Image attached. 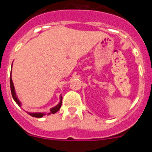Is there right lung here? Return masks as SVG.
<instances>
[{
	"mask_svg": "<svg viewBox=\"0 0 152 152\" xmlns=\"http://www.w3.org/2000/svg\"><path fill=\"white\" fill-rule=\"evenodd\" d=\"M10 90H11V94H12V96H13V100L14 101L17 103V104H18L19 107H21V102L20 101V100L18 99L17 96V94H16V91H15V88H14V85H13V80H12L11 78V75H10ZM61 101H62V96L61 95L60 96V101L59 103H58L56 107H52V108L50 109V112L48 113L47 115H50V114H54L56 113V112L59 110L60 108L61 107ZM29 115H30L31 116H33V117H36V118H42L43 116L46 115L45 113H30V112H26Z\"/></svg>",
	"mask_w": 152,
	"mask_h": 152,
	"instance_id": "1",
	"label": "right lung"
}]
</instances>
